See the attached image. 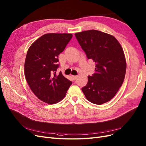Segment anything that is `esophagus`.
Returning a JSON list of instances; mask_svg holds the SVG:
<instances>
[{
  "instance_id": "esophagus-1",
  "label": "esophagus",
  "mask_w": 146,
  "mask_h": 146,
  "mask_svg": "<svg viewBox=\"0 0 146 146\" xmlns=\"http://www.w3.org/2000/svg\"><path fill=\"white\" fill-rule=\"evenodd\" d=\"M71 78H72L74 80H75L77 79V76H75V75H71Z\"/></svg>"
}]
</instances>
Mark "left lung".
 I'll return each instance as SVG.
<instances>
[{
    "label": "left lung",
    "mask_w": 146,
    "mask_h": 146,
    "mask_svg": "<svg viewBox=\"0 0 146 146\" xmlns=\"http://www.w3.org/2000/svg\"><path fill=\"white\" fill-rule=\"evenodd\" d=\"M87 57L95 64V72L88 76L82 90L87 100L101 105L115 95L123 83L126 70L124 52L115 37L96 30L75 34Z\"/></svg>",
    "instance_id": "obj_1"
}]
</instances>
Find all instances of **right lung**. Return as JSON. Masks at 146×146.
Segmentation results:
<instances>
[{
	"instance_id": "add662e5",
	"label": "right lung",
	"mask_w": 146,
	"mask_h": 146,
	"mask_svg": "<svg viewBox=\"0 0 146 146\" xmlns=\"http://www.w3.org/2000/svg\"><path fill=\"white\" fill-rule=\"evenodd\" d=\"M72 37L69 33H46L29 47L25 63V75L33 93L49 104L60 101L72 84L60 72L58 56Z\"/></svg>"
}]
</instances>
